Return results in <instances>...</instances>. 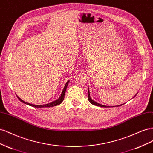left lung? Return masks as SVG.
<instances>
[{
    "label": "left lung",
    "instance_id": "8db88e82",
    "mask_svg": "<svg viewBox=\"0 0 153 153\" xmlns=\"http://www.w3.org/2000/svg\"><path fill=\"white\" fill-rule=\"evenodd\" d=\"M137 94L135 95L134 97H133V98H134L135 96L137 95ZM88 101H89V102L91 103V104H92L93 105H95V106H101V107H105V108H108V107H110V106H105V105H102V104H99V103H98V102H95V101H94V100H92V99H91V97H90V91H89V88H88ZM124 104H120V105H118V106H122V105H123ZM113 107V106H112ZM113 107H115V106H113Z\"/></svg>",
    "mask_w": 153,
    "mask_h": 153
}]
</instances>
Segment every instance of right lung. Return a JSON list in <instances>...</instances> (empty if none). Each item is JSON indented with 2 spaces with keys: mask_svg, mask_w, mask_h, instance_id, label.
<instances>
[{
  "mask_svg": "<svg viewBox=\"0 0 153 153\" xmlns=\"http://www.w3.org/2000/svg\"><path fill=\"white\" fill-rule=\"evenodd\" d=\"M68 82L69 81H68L67 82V83L65 84V86H64V88L62 91V94H61L60 97L57 99L56 100V101L52 102H50V103H48V104H42V105H35V104H30V103H28V102H25L24 101H23L22 99H21L19 96L16 95L17 98H18L20 101L23 102L25 104H27V105H29V106H33V107H34V108H50V107H53V106H58L59 105V104H60L62 102V101H63L64 99V97H65V91H66V90H67V86H68Z\"/></svg>",
  "mask_w": 153,
  "mask_h": 153,
  "instance_id": "obj_1",
  "label": "right lung"
}]
</instances>
